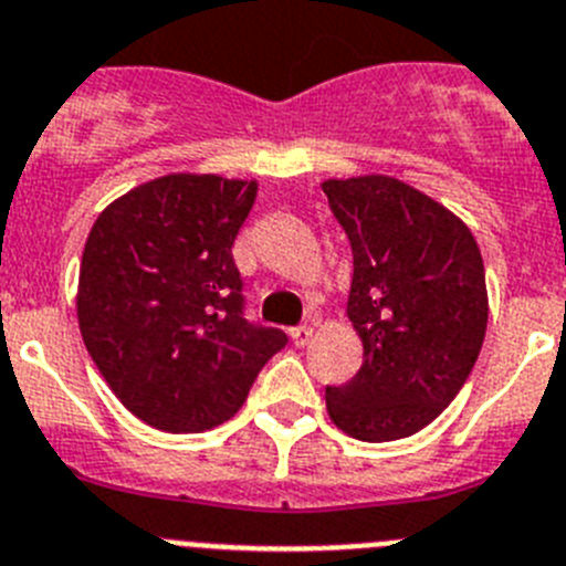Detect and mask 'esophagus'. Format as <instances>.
Listing matches in <instances>:
<instances>
[{
    "instance_id": "34e87169",
    "label": "esophagus",
    "mask_w": 566,
    "mask_h": 566,
    "mask_svg": "<svg viewBox=\"0 0 566 566\" xmlns=\"http://www.w3.org/2000/svg\"><path fill=\"white\" fill-rule=\"evenodd\" d=\"M290 338H293L295 346H304L310 338H313V327H307V324H302V327H293L290 329Z\"/></svg>"
}]
</instances>
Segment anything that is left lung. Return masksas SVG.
<instances>
[{"label":"left lung","instance_id":"left-lung-1","mask_svg":"<svg viewBox=\"0 0 566 566\" xmlns=\"http://www.w3.org/2000/svg\"><path fill=\"white\" fill-rule=\"evenodd\" d=\"M353 245L346 315L364 364L327 386L329 420L366 442L429 426L471 375L488 327L485 264L454 213L395 177L324 182Z\"/></svg>","mask_w":566,"mask_h":566}]
</instances>
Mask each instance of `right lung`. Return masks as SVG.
<instances>
[{
	"instance_id": "obj_1",
	"label": "right lung",
	"mask_w": 566,
	"mask_h": 566,
	"mask_svg": "<svg viewBox=\"0 0 566 566\" xmlns=\"http://www.w3.org/2000/svg\"><path fill=\"white\" fill-rule=\"evenodd\" d=\"M256 182L169 175L104 208L86 237L78 327L120 403L160 431H206L245 403L287 335L245 318L233 239Z\"/></svg>"
}]
</instances>
